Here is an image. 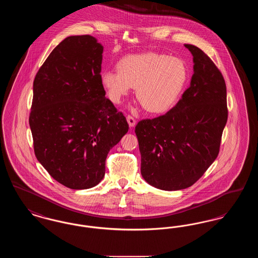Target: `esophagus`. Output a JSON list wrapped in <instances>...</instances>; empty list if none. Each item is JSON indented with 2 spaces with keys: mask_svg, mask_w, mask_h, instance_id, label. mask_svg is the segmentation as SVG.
<instances>
[{
  "mask_svg": "<svg viewBox=\"0 0 258 258\" xmlns=\"http://www.w3.org/2000/svg\"><path fill=\"white\" fill-rule=\"evenodd\" d=\"M126 121H127L128 125H130L131 127H134L135 124H136V121H135V118H134L133 116H131V115H127V116H126Z\"/></svg>",
  "mask_w": 258,
  "mask_h": 258,
  "instance_id": "34e87169",
  "label": "esophagus"
}]
</instances>
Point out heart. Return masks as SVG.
I'll return each mask as SVG.
<instances>
[{
	"instance_id": "1",
	"label": "heart",
	"mask_w": 258,
	"mask_h": 258,
	"mask_svg": "<svg viewBox=\"0 0 258 258\" xmlns=\"http://www.w3.org/2000/svg\"><path fill=\"white\" fill-rule=\"evenodd\" d=\"M118 72L104 71L102 86L111 101L118 104L135 87V95L151 113H164L176 103L187 73L183 61L158 53L130 55L120 60Z\"/></svg>"
}]
</instances>
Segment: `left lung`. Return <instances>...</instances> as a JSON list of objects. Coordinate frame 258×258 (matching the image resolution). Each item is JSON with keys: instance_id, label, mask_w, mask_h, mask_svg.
<instances>
[{"instance_id": "8db88e82", "label": "left lung", "mask_w": 258, "mask_h": 258, "mask_svg": "<svg viewBox=\"0 0 258 258\" xmlns=\"http://www.w3.org/2000/svg\"><path fill=\"white\" fill-rule=\"evenodd\" d=\"M190 85L177 104L160 117L136 124L141 175L162 190L195 184L217 159L227 122L226 85L220 70L197 46Z\"/></svg>"}]
</instances>
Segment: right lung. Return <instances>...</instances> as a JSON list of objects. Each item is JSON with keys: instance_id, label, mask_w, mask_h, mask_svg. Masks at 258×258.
<instances>
[{"instance_id": "add662e5", "label": "right lung", "mask_w": 258, "mask_h": 258, "mask_svg": "<svg viewBox=\"0 0 258 258\" xmlns=\"http://www.w3.org/2000/svg\"><path fill=\"white\" fill-rule=\"evenodd\" d=\"M103 46L92 36L64 38L38 70L29 123L37 160L72 189L103 179L112 148L128 131L105 98L100 80Z\"/></svg>"}]
</instances>
